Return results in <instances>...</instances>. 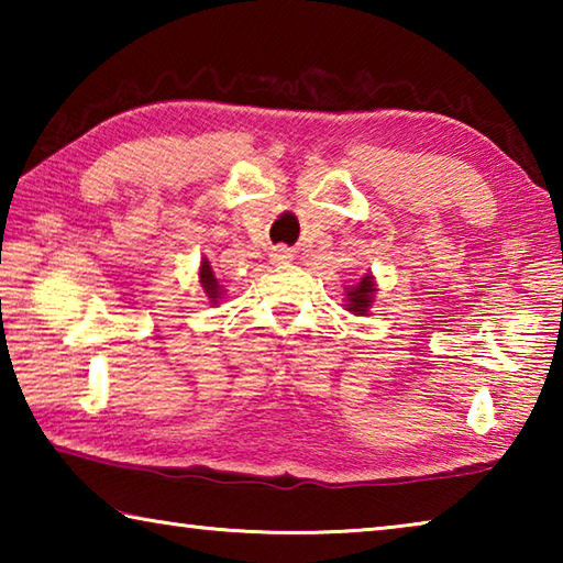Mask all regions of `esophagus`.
<instances>
[{"mask_svg":"<svg viewBox=\"0 0 563 563\" xmlns=\"http://www.w3.org/2000/svg\"><path fill=\"white\" fill-rule=\"evenodd\" d=\"M271 261L273 263H288V261H292V251H290V247H285V245H275L271 251Z\"/></svg>","mask_w":563,"mask_h":563,"instance_id":"obj_1","label":"esophagus"}]
</instances>
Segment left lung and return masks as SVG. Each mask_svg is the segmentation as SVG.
Returning a JSON list of instances; mask_svg holds the SVG:
<instances>
[{
	"instance_id": "obj_1",
	"label": "left lung",
	"mask_w": 563,
	"mask_h": 563,
	"mask_svg": "<svg viewBox=\"0 0 563 563\" xmlns=\"http://www.w3.org/2000/svg\"><path fill=\"white\" fill-rule=\"evenodd\" d=\"M375 292H377V280L373 273H365L362 278H357L352 285H345V310L352 312V316H369V308L375 302Z\"/></svg>"
}]
</instances>
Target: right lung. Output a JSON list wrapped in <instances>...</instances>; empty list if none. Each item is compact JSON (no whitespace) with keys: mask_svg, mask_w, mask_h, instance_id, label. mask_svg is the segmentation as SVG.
I'll list each match as a JSON object with an SVG mask.
<instances>
[{"mask_svg":"<svg viewBox=\"0 0 563 563\" xmlns=\"http://www.w3.org/2000/svg\"><path fill=\"white\" fill-rule=\"evenodd\" d=\"M198 283H201V288H203V292H206L208 302H211V308H216V305L221 302L225 290H223L221 280L216 278L213 265H211V261H208V258H201V268H198Z\"/></svg>","mask_w":563,"mask_h":563,"instance_id":"add662e5","label":"right lung"}]
</instances>
